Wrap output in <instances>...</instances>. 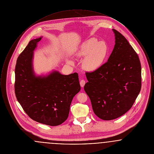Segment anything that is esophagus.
<instances>
[{
  "instance_id": "1",
  "label": "esophagus",
  "mask_w": 154,
  "mask_h": 154,
  "mask_svg": "<svg viewBox=\"0 0 154 154\" xmlns=\"http://www.w3.org/2000/svg\"><path fill=\"white\" fill-rule=\"evenodd\" d=\"M80 84L81 87L83 88L84 87L85 84V81L84 80H81L80 81Z\"/></svg>"
}]
</instances>
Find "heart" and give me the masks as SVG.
Segmentation results:
<instances>
[{
    "label": "heart",
    "mask_w": 154,
    "mask_h": 154,
    "mask_svg": "<svg viewBox=\"0 0 154 154\" xmlns=\"http://www.w3.org/2000/svg\"><path fill=\"white\" fill-rule=\"evenodd\" d=\"M109 48L103 41L97 42L95 38H89L82 42L75 53L76 57L84 58L82 67L88 72H94L103 65L108 57ZM67 62L72 64L73 62L67 60Z\"/></svg>",
    "instance_id": "obj_1"
}]
</instances>
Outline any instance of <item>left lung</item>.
Masks as SVG:
<instances>
[{"label":"left lung","instance_id":"obj_1","mask_svg":"<svg viewBox=\"0 0 154 154\" xmlns=\"http://www.w3.org/2000/svg\"><path fill=\"white\" fill-rule=\"evenodd\" d=\"M115 45L107 62L85 73L84 90L98 117L112 120L131 109L141 87V69L136 52L121 33L112 29Z\"/></svg>","mask_w":154,"mask_h":154}]
</instances>
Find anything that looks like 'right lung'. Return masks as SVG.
<instances>
[{
    "instance_id": "obj_1",
    "label": "right lung",
    "mask_w": 154,
    "mask_h": 154,
    "mask_svg": "<svg viewBox=\"0 0 154 154\" xmlns=\"http://www.w3.org/2000/svg\"><path fill=\"white\" fill-rule=\"evenodd\" d=\"M42 37L30 40L17 59L15 94L31 119L43 124L58 126L68 117L71 103L80 91V85L77 73L63 75L53 70L37 75L33 69V52Z\"/></svg>"
}]
</instances>
